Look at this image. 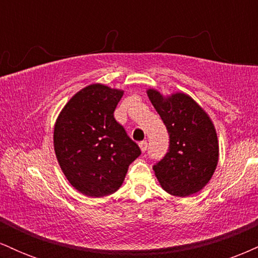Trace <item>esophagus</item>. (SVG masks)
<instances>
[{"label":"esophagus","mask_w":258,"mask_h":258,"mask_svg":"<svg viewBox=\"0 0 258 258\" xmlns=\"http://www.w3.org/2000/svg\"><path fill=\"white\" fill-rule=\"evenodd\" d=\"M139 148H141V150H142V153H144L147 150V148H148V142L147 141H143V142H141V143H139Z\"/></svg>","instance_id":"1"}]
</instances>
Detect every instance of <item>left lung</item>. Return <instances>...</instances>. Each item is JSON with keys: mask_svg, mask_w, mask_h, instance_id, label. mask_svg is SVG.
<instances>
[{"mask_svg": "<svg viewBox=\"0 0 258 258\" xmlns=\"http://www.w3.org/2000/svg\"><path fill=\"white\" fill-rule=\"evenodd\" d=\"M147 94L168 135V153L154 165L160 185L173 197L198 193L211 179L218 164L217 133L209 114L183 92L165 97L149 88Z\"/></svg>", "mask_w": 258, "mask_h": 258, "instance_id": "obj_1", "label": "left lung"}]
</instances>
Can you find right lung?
<instances>
[{
	"instance_id": "obj_1",
	"label": "right lung",
	"mask_w": 258,
	"mask_h": 258,
	"mask_svg": "<svg viewBox=\"0 0 258 258\" xmlns=\"http://www.w3.org/2000/svg\"><path fill=\"white\" fill-rule=\"evenodd\" d=\"M123 91L92 84L59 112L53 144L64 176L86 197L102 198L120 188L141 149L114 119Z\"/></svg>"
}]
</instances>
